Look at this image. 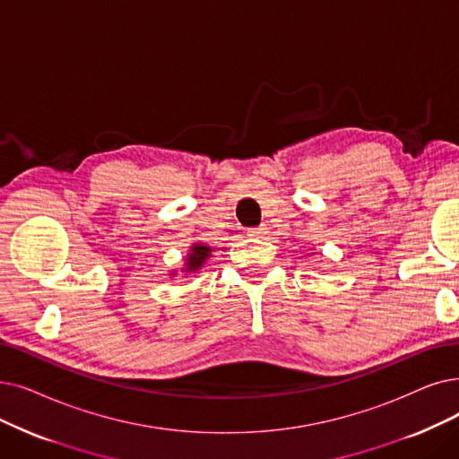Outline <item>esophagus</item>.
<instances>
[{"mask_svg":"<svg viewBox=\"0 0 459 459\" xmlns=\"http://www.w3.org/2000/svg\"><path fill=\"white\" fill-rule=\"evenodd\" d=\"M266 232H268V229L264 225H261V227H256V229H249L247 236H251V238H264Z\"/></svg>","mask_w":459,"mask_h":459,"instance_id":"1","label":"esophagus"}]
</instances>
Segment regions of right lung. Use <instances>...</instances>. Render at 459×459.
Listing matches in <instances>:
<instances>
[{"mask_svg":"<svg viewBox=\"0 0 459 459\" xmlns=\"http://www.w3.org/2000/svg\"><path fill=\"white\" fill-rule=\"evenodd\" d=\"M212 255V247L204 246V244H193L191 251L186 258V268L184 272H196L201 270L203 264L206 263V258Z\"/></svg>","mask_w":459,"mask_h":459,"instance_id":"obj_1","label":"right lung"}]
</instances>
